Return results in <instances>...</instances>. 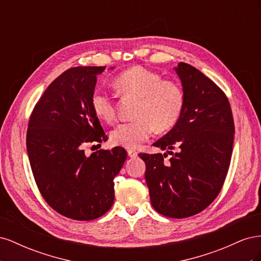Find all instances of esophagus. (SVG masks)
<instances>
[{"label":"esophagus","instance_id":"obj_1","mask_svg":"<svg viewBox=\"0 0 261 261\" xmlns=\"http://www.w3.org/2000/svg\"><path fill=\"white\" fill-rule=\"evenodd\" d=\"M127 153H128V156L129 158H132V159H134V158H137V155H138V153H137V151H135V150H127Z\"/></svg>","mask_w":261,"mask_h":261}]
</instances>
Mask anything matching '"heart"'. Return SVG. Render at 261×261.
<instances>
[{
	"label": "heart",
	"instance_id": "obj_1",
	"mask_svg": "<svg viewBox=\"0 0 261 261\" xmlns=\"http://www.w3.org/2000/svg\"><path fill=\"white\" fill-rule=\"evenodd\" d=\"M114 87L123 98L138 100L134 114L136 120L117 124L110 133L114 145L137 148L149 139L154 128L164 132L177 123L184 107V93L175 82L163 81L158 73L135 66L118 75ZM90 101L100 120L107 123L114 120L115 106L109 93L96 89Z\"/></svg>",
	"mask_w": 261,
	"mask_h": 261
}]
</instances>
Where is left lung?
Masks as SVG:
<instances>
[{"instance_id":"8db88e82","label":"left lung","mask_w":261,"mask_h":261,"mask_svg":"<svg viewBox=\"0 0 261 261\" xmlns=\"http://www.w3.org/2000/svg\"><path fill=\"white\" fill-rule=\"evenodd\" d=\"M181 83L184 107L177 123L154 147L176 150L139 153L146 163V183L152 207L161 215L183 219L206 209L223 186L230 167L234 122L224 92L200 70L180 62L174 67Z\"/></svg>"}]
</instances>
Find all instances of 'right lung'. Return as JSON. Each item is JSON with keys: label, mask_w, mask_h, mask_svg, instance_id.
<instances>
[{"label": "right lung", "mask_w": 261, "mask_h": 261, "mask_svg": "<svg viewBox=\"0 0 261 261\" xmlns=\"http://www.w3.org/2000/svg\"><path fill=\"white\" fill-rule=\"evenodd\" d=\"M105 69L65 70L46 88L28 124L27 152L39 191L51 208L78 221L97 219L112 207L113 179L127 158L122 147L89 156L83 149L107 140L90 101Z\"/></svg>", "instance_id": "1"}]
</instances>
